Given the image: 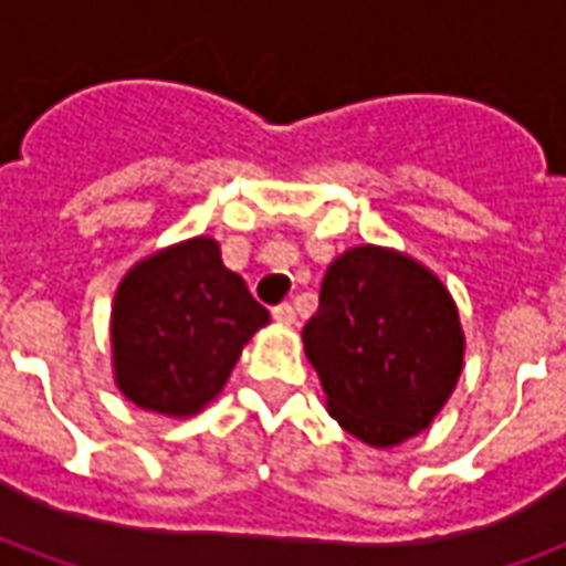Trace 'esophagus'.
I'll list each match as a JSON object with an SVG mask.
<instances>
[{"label": "esophagus", "mask_w": 566, "mask_h": 566, "mask_svg": "<svg viewBox=\"0 0 566 566\" xmlns=\"http://www.w3.org/2000/svg\"><path fill=\"white\" fill-rule=\"evenodd\" d=\"M272 318L279 321V324H294L296 312L291 303H279V306H272Z\"/></svg>", "instance_id": "1"}]
</instances>
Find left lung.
<instances>
[{"mask_svg": "<svg viewBox=\"0 0 566 566\" xmlns=\"http://www.w3.org/2000/svg\"><path fill=\"white\" fill-rule=\"evenodd\" d=\"M303 343L333 418L379 449L424 430L461 376L463 336L449 291L385 248L333 260Z\"/></svg>", "mask_w": 566, "mask_h": 566, "instance_id": "8db88e82", "label": "left lung"}]
</instances>
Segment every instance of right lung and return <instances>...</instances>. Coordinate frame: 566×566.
<instances>
[{
    "label": "right lung",
    "instance_id": "right-lung-1",
    "mask_svg": "<svg viewBox=\"0 0 566 566\" xmlns=\"http://www.w3.org/2000/svg\"><path fill=\"white\" fill-rule=\"evenodd\" d=\"M270 321L214 239H190L142 260L112 315L117 388L142 409L193 416L221 391L242 345Z\"/></svg>",
    "mask_w": 566,
    "mask_h": 566
}]
</instances>
